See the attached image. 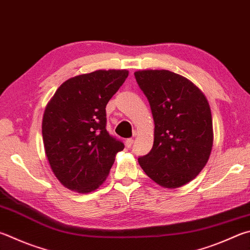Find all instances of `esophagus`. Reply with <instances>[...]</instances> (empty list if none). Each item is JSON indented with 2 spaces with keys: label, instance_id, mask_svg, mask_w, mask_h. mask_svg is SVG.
<instances>
[{
  "label": "esophagus",
  "instance_id": "1",
  "mask_svg": "<svg viewBox=\"0 0 250 250\" xmlns=\"http://www.w3.org/2000/svg\"><path fill=\"white\" fill-rule=\"evenodd\" d=\"M132 144H133V139H132V138L126 139V141H125L126 147H131V146H132Z\"/></svg>",
  "mask_w": 250,
  "mask_h": 250
}]
</instances>
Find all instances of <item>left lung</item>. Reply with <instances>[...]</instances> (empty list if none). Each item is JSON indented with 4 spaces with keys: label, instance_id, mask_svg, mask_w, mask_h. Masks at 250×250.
<instances>
[{
    "label": "left lung",
    "instance_id": "1",
    "mask_svg": "<svg viewBox=\"0 0 250 250\" xmlns=\"http://www.w3.org/2000/svg\"><path fill=\"white\" fill-rule=\"evenodd\" d=\"M134 76L155 125L153 147L139 157V164L163 187H181L196 178L210 157V106L196 85L174 72L144 70Z\"/></svg>",
    "mask_w": 250,
    "mask_h": 250
}]
</instances>
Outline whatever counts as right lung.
I'll list each match as a JSON object with an SVG mask.
<instances>
[{"label": "right lung", "mask_w": 250, "mask_h": 250, "mask_svg": "<svg viewBox=\"0 0 250 250\" xmlns=\"http://www.w3.org/2000/svg\"><path fill=\"white\" fill-rule=\"evenodd\" d=\"M126 70H98L65 81L46 107L42 139L49 164L63 186L97 189L125 148L107 129L106 106L128 78Z\"/></svg>", "instance_id": "right-lung-1"}]
</instances>
